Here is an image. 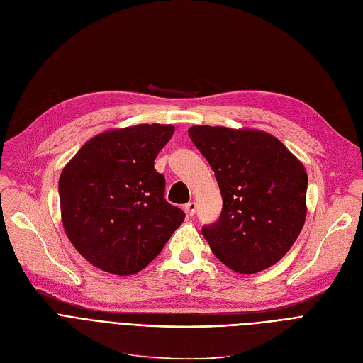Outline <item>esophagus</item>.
Listing matches in <instances>:
<instances>
[{
    "mask_svg": "<svg viewBox=\"0 0 363 363\" xmlns=\"http://www.w3.org/2000/svg\"><path fill=\"white\" fill-rule=\"evenodd\" d=\"M185 213H186V216H189V217H193L194 216V213H196V202H189V203H186L185 205Z\"/></svg>",
    "mask_w": 363,
    "mask_h": 363,
    "instance_id": "34e87169",
    "label": "esophagus"
}]
</instances>
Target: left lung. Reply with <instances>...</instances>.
<instances>
[{
	"mask_svg": "<svg viewBox=\"0 0 363 363\" xmlns=\"http://www.w3.org/2000/svg\"><path fill=\"white\" fill-rule=\"evenodd\" d=\"M189 136L208 160L223 196L220 218L202 227L216 257L256 274L286 256L306 217L308 177L271 134L194 125Z\"/></svg>",
	"mask_w": 363,
	"mask_h": 363,
	"instance_id": "left-lung-1",
	"label": "left lung"
}]
</instances>
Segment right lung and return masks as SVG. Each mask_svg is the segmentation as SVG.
Here are the masks:
<instances>
[{
	"label": "right lung",
	"instance_id": "right-lung-1",
	"mask_svg": "<svg viewBox=\"0 0 363 363\" xmlns=\"http://www.w3.org/2000/svg\"><path fill=\"white\" fill-rule=\"evenodd\" d=\"M173 125L140 124L99 134L60 177L61 217L74 248L96 267L131 275L150 264L185 213L164 199L154 160Z\"/></svg>",
	"mask_w": 363,
	"mask_h": 363
}]
</instances>
